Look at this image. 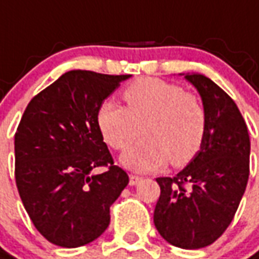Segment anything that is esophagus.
Segmentation results:
<instances>
[{"label": "esophagus", "mask_w": 259, "mask_h": 259, "mask_svg": "<svg viewBox=\"0 0 259 259\" xmlns=\"http://www.w3.org/2000/svg\"><path fill=\"white\" fill-rule=\"evenodd\" d=\"M129 185L130 186H136L139 182H141V178L140 176H136V175H130V178H129Z\"/></svg>", "instance_id": "obj_1"}]
</instances>
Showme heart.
<instances>
[{"instance_id": "heart-1", "label": "heart", "mask_w": 259, "mask_h": 259, "mask_svg": "<svg viewBox=\"0 0 259 259\" xmlns=\"http://www.w3.org/2000/svg\"><path fill=\"white\" fill-rule=\"evenodd\" d=\"M127 108L104 101L97 123L104 139L115 150H124L120 162L137 172L189 163L200 151L208 129V113L200 97L182 85L157 77H141L123 91Z\"/></svg>"}]
</instances>
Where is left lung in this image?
<instances>
[{
	"instance_id": "1",
	"label": "left lung",
	"mask_w": 259,
	"mask_h": 259,
	"mask_svg": "<svg viewBox=\"0 0 259 259\" xmlns=\"http://www.w3.org/2000/svg\"><path fill=\"white\" fill-rule=\"evenodd\" d=\"M208 113L205 140L175 178H158L154 225L168 243L186 250L212 244L228 229L250 175V136L239 108L204 74H186Z\"/></svg>"
}]
</instances>
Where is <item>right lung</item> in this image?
<instances>
[{"label": "right lung", "instance_id": "add662e5", "mask_svg": "<svg viewBox=\"0 0 259 259\" xmlns=\"http://www.w3.org/2000/svg\"><path fill=\"white\" fill-rule=\"evenodd\" d=\"M130 74L70 70L31 98L15 133V179L46 239L74 248L98 239L129 183L104 143L97 112ZM97 167H107L96 174Z\"/></svg>", "mask_w": 259, "mask_h": 259}]
</instances>
